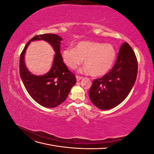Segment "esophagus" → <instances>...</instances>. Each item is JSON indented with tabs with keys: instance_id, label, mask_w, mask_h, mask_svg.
<instances>
[{
	"instance_id": "1",
	"label": "esophagus",
	"mask_w": 154,
	"mask_h": 154,
	"mask_svg": "<svg viewBox=\"0 0 154 154\" xmlns=\"http://www.w3.org/2000/svg\"><path fill=\"white\" fill-rule=\"evenodd\" d=\"M76 80H77V81H80V80H81L83 78V77H82V76H78V75H76Z\"/></svg>"
}]
</instances>
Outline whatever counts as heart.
<instances>
[{"label": "heart", "mask_w": 154, "mask_h": 154, "mask_svg": "<svg viewBox=\"0 0 154 154\" xmlns=\"http://www.w3.org/2000/svg\"><path fill=\"white\" fill-rule=\"evenodd\" d=\"M64 63L74 69L84 59L85 70L93 76L106 74L112 67L116 58V51L112 45L91 41H81L74 49L66 48L62 53Z\"/></svg>", "instance_id": "obj_1"}]
</instances>
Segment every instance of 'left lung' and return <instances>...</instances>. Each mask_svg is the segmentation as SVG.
<instances>
[{
	"label": "left lung",
	"instance_id": "obj_1",
	"mask_svg": "<svg viewBox=\"0 0 154 154\" xmlns=\"http://www.w3.org/2000/svg\"><path fill=\"white\" fill-rule=\"evenodd\" d=\"M137 60L127 43L120 47L113 67L101 78L93 80L88 95L92 103L102 110L118 106L127 97L136 82Z\"/></svg>",
	"mask_w": 154,
	"mask_h": 154
}]
</instances>
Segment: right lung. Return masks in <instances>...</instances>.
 Here are the masks:
<instances>
[{"label": "right lung", "mask_w": 154, "mask_h": 154, "mask_svg": "<svg viewBox=\"0 0 154 154\" xmlns=\"http://www.w3.org/2000/svg\"><path fill=\"white\" fill-rule=\"evenodd\" d=\"M39 39L48 41L56 53L52 67L43 76L32 75L25 67L24 62V54L30 41ZM62 40L61 37L55 34L36 35L27 42L20 54L19 70L22 82L32 98L47 108H54L63 103L76 82L75 75L63 62L60 54Z\"/></svg>", "instance_id": "1"}]
</instances>
